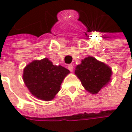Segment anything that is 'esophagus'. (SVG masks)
Returning <instances> with one entry per match:
<instances>
[{
	"label": "esophagus",
	"instance_id": "1",
	"mask_svg": "<svg viewBox=\"0 0 132 132\" xmlns=\"http://www.w3.org/2000/svg\"><path fill=\"white\" fill-rule=\"evenodd\" d=\"M68 70H69L70 71H71V72L73 70V66H72V64H68Z\"/></svg>",
	"mask_w": 132,
	"mask_h": 132
}]
</instances>
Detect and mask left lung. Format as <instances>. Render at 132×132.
<instances>
[{"label": "left lung", "mask_w": 132, "mask_h": 132, "mask_svg": "<svg viewBox=\"0 0 132 132\" xmlns=\"http://www.w3.org/2000/svg\"><path fill=\"white\" fill-rule=\"evenodd\" d=\"M75 74L80 79L85 89L95 94L110 81L112 70L105 63L93 56H88L77 65Z\"/></svg>", "instance_id": "left-lung-1"}]
</instances>
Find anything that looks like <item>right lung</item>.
<instances>
[{"mask_svg": "<svg viewBox=\"0 0 132 132\" xmlns=\"http://www.w3.org/2000/svg\"><path fill=\"white\" fill-rule=\"evenodd\" d=\"M70 71L54 65L48 58L34 60L24 69L23 80L30 93L38 99L50 101L59 92L64 77Z\"/></svg>", "mask_w": 132, "mask_h": 132, "instance_id": "add662e5", "label": "right lung"}]
</instances>
